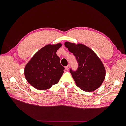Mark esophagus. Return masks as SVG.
Listing matches in <instances>:
<instances>
[{
    "mask_svg": "<svg viewBox=\"0 0 126 126\" xmlns=\"http://www.w3.org/2000/svg\"><path fill=\"white\" fill-rule=\"evenodd\" d=\"M69 68H70V65L69 64V65H68L66 67H65V69H66V70H69Z\"/></svg>",
    "mask_w": 126,
    "mask_h": 126,
    "instance_id": "1",
    "label": "esophagus"
}]
</instances>
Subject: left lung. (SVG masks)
I'll use <instances>...</instances> for the list:
<instances>
[{"mask_svg": "<svg viewBox=\"0 0 126 126\" xmlns=\"http://www.w3.org/2000/svg\"><path fill=\"white\" fill-rule=\"evenodd\" d=\"M65 46L76 57L78 64L76 70L70 69L77 86L87 92L100 87L105 79L106 71L102 62L95 53L82 44L66 42Z\"/></svg>", "mask_w": 126, "mask_h": 126, "instance_id": "left-lung-1", "label": "left lung"}]
</instances>
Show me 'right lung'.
<instances>
[{
	"label": "right lung",
	"instance_id": "obj_1",
	"mask_svg": "<svg viewBox=\"0 0 126 126\" xmlns=\"http://www.w3.org/2000/svg\"><path fill=\"white\" fill-rule=\"evenodd\" d=\"M61 46V43L44 46L26 65L25 79L35 88L47 89L59 82L65 69L56 54Z\"/></svg>",
	"mask_w": 126,
	"mask_h": 126
}]
</instances>
